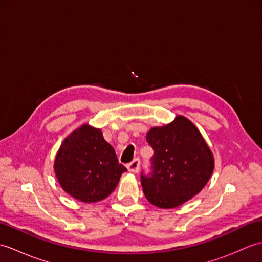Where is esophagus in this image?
<instances>
[{
	"label": "esophagus",
	"instance_id": "1",
	"mask_svg": "<svg viewBox=\"0 0 262 262\" xmlns=\"http://www.w3.org/2000/svg\"><path fill=\"white\" fill-rule=\"evenodd\" d=\"M140 159H134L130 163L127 164V169L130 172H138V170H140Z\"/></svg>",
	"mask_w": 262,
	"mask_h": 262
}]
</instances>
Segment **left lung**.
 <instances>
[{"instance_id": "left-lung-1", "label": "left lung", "mask_w": 262, "mask_h": 262, "mask_svg": "<svg viewBox=\"0 0 262 262\" xmlns=\"http://www.w3.org/2000/svg\"><path fill=\"white\" fill-rule=\"evenodd\" d=\"M152 146V173L141 174L144 194L160 208H174L188 202L208 182L214 157L198 128L183 116L146 134Z\"/></svg>"}]
</instances>
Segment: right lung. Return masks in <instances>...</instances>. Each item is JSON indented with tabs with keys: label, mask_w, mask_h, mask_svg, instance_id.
Returning a JSON list of instances; mask_svg holds the SVG:
<instances>
[{
	"label": "right lung",
	"mask_w": 262,
	"mask_h": 262,
	"mask_svg": "<svg viewBox=\"0 0 262 262\" xmlns=\"http://www.w3.org/2000/svg\"><path fill=\"white\" fill-rule=\"evenodd\" d=\"M54 171L65 192L82 203H96L115 190L127 169L101 129L84 124L62 143Z\"/></svg>",
	"instance_id": "obj_1"
}]
</instances>
